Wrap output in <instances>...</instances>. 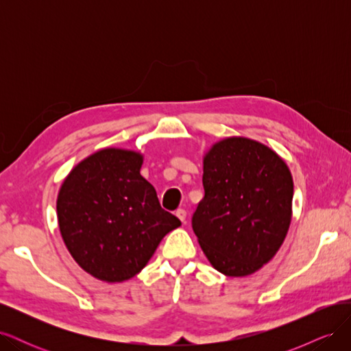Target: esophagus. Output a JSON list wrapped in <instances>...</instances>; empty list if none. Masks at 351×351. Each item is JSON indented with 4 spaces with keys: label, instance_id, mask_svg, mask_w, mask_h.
Listing matches in <instances>:
<instances>
[{
    "label": "esophagus",
    "instance_id": "esophagus-1",
    "mask_svg": "<svg viewBox=\"0 0 351 351\" xmlns=\"http://www.w3.org/2000/svg\"><path fill=\"white\" fill-rule=\"evenodd\" d=\"M176 217H177L180 221H182L183 224H186V217H187V212H186L184 209H182V208L177 209V210H176Z\"/></svg>",
    "mask_w": 351,
    "mask_h": 351
}]
</instances>
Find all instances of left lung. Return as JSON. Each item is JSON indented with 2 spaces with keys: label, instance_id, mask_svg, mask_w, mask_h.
<instances>
[{
  "label": "left lung",
  "instance_id": "left-lung-1",
  "mask_svg": "<svg viewBox=\"0 0 351 351\" xmlns=\"http://www.w3.org/2000/svg\"><path fill=\"white\" fill-rule=\"evenodd\" d=\"M205 196L192 227L205 256L227 277H247L281 247L293 215V177L269 146L224 137L204 155Z\"/></svg>",
  "mask_w": 351,
  "mask_h": 351
}]
</instances>
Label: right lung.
<instances>
[{"label":"right lung","instance_id":"right-lung-1","mask_svg":"<svg viewBox=\"0 0 351 351\" xmlns=\"http://www.w3.org/2000/svg\"><path fill=\"white\" fill-rule=\"evenodd\" d=\"M143 154L104 147L74 167L57 196L62 241L79 267L105 282L139 274L169 231L182 226L142 177Z\"/></svg>","mask_w":351,"mask_h":351}]
</instances>
